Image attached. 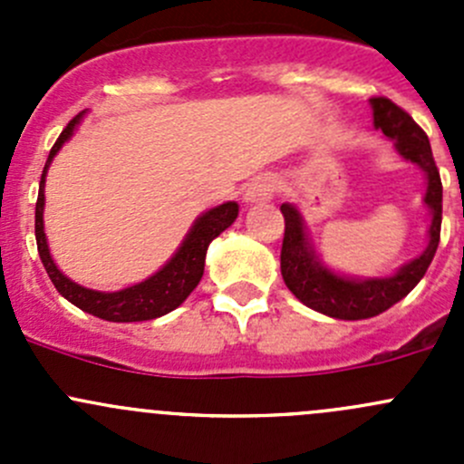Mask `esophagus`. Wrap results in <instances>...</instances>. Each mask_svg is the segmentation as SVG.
<instances>
[{"mask_svg": "<svg viewBox=\"0 0 464 464\" xmlns=\"http://www.w3.org/2000/svg\"><path fill=\"white\" fill-rule=\"evenodd\" d=\"M274 195H276V181L271 179V177H260V179H256L254 184L249 186V190L245 193V199L249 204H262V202H269Z\"/></svg>", "mask_w": 464, "mask_h": 464, "instance_id": "1", "label": "esophagus"}]
</instances>
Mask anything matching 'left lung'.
Listing matches in <instances>:
<instances>
[{
    "mask_svg": "<svg viewBox=\"0 0 464 464\" xmlns=\"http://www.w3.org/2000/svg\"><path fill=\"white\" fill-rule=\"evenodd\" d=\"M375 128L395 141L397 152L413 161L427 172V195L424 204L431 208V227H429V246L420 258L411 260L391 278L354 280L334 274L323 266L312 251L305 236L303 218L296 206L283 204L285 237L280 249V274L289 292L312 310L332 319L362 321L382 314L388 307L406 296L422 280L431 265L440 242V224H442V181L438 166L433 161L431 143L427 132L413 121L409 111L397 107L391 98H371Z\"/></svg>",
    "mask_w": 464,
    "mask_h": 464,
    "instance_id": "1",
    "label": "left lung"
}]
</instances>
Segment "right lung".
<instances>
[{"mask_svg": "<svg viewBox=\"0 0 464 464\" xmlns=\"http://www.w3.org/2000/svg\"><path fill=\"white\" fill-rule=\"evenodd\" d=\"M82 114H78L76 119H72L67 123V128L63 130V134L58 137V141L51 148L49 159L44 163V170H42L40 179V193H37V204H35V240H37V254H40L42 265H44L46 274H49L51 283L55 285L60 294L67 298L69 303H73L76 307H81L87 314L98 316L102 321H114V323H132V321H150L157 319V316L168 314L175 307H179L181 303L188 298V294L198 287V283L204 276V260H206V249H208L210 242L224 231V228L231 227L237 218V204L227 202L219 204L215 208L206 210L202 218H198V222L193 224V228L188 231L186 240L181 242V246L177 249V254L172 256L161 269L154 276H150L143 283L132 285L128 289H121V292H96V289H87L76 285L73 280H69L63 271L55 266L53 258L49 254V245H46L44 236V177L49 170L51 161L58 154V150L63 148L64 141H69L76 130V125L81 123Z\"/></svg>", "mask_w": 464, "mask_h": 464, "instance_id": "right-lung-1", "label": "right lung"}]
</instances>
